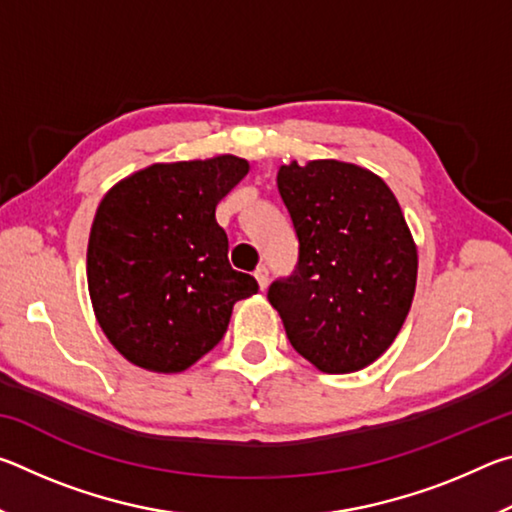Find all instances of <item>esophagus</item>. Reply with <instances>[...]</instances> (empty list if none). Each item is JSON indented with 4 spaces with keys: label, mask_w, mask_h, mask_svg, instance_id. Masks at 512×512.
<instances>
[{
    "label": "esophagus",
    "mask_w": 512,
    "mask_h": 512,
    "mask_svg": "<svg viewBox=\"0 0 512 512\" xmlns=\"http://www.w3.org/2000/svg\"><path fill=\"white\" fill-rule=\"evenodd\" d=\"M255 280H257L259 289H262V291L268 287V268H266V266H257V271H255Z\"/></svg>",
    "instance_id": "obj_1"
}]
</instances>
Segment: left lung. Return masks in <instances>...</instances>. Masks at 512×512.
Masks as SVG:
<instances>
[{"label": "left lung", "instance_id": "obj_1", "mask_svg": "<svg viewBox=\"0 0 512 512\" xmlns=\"http://www.w3.org/2000/svg\"><path fill=\"white\" fill-rule=\"evenodd\" d=\"M277 189L300 257L268 302L293 350L332 375L370 366L400 334L418 280L400 203L377 173L341 160L282 164Z\"/></svg>", "mask_w": 512, "mask_h": 512}]
</instances>
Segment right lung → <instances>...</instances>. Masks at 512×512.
<instances>
[{
    "instance_id": "1",
    "label": "right lung",
    "mask_w": 512,
    "mask_h": 512,
    "mask_svg": "<svg viewBox=\"0 0 512 512\" xmlns=\"http://www.w3.org/2000/svg\"><path fill=\"white\" fill-rule=\"evenodd\" d=\"M237 155L158 162L101 198L88 241L94 316L121 357L151 372H183L228 329L253 275L228 262L216 205L246 176Z\"/></svg>"
}]
</instances>
